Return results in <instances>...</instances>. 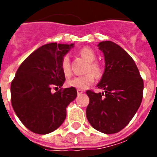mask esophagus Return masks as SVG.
I'll list each match as a JSON object with an SVG mask.
<instances>
[{
    "instance_id": "1",
    "label": "esophagus",
    "mask_w": 157,
    "mask_h": 157,
    "mask_svg": "<svg viewBox=\"0 0 157 157\" xmlns=\"http://www.w3.org/2000/svg\"><path fill=\"white\" fill-rule=\"evenodd\" d=\"M82 93H83V90H77V94H78V95L81 94Z\"/></svg>"
}]
</instances>
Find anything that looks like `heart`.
Wrapping results in <instances>:
<instances>
[{"label":"heart","instance_id":"obj_1","mask_svg":"<svg viewBox=\"0 0 157 157\" xmlns=\"http://www.w3.org/2000/svg\"><path fill=\"white\" fill-rule=\"evenodd\" d=\"M79 54L83 59H85L89 63L86 71H92L85 74L83 76H75L72 79H70L67 82V85L69 87H73L77 90H85L92 85L94 81V76L96 78H100L103 74V66L98 62H94L96 59V54L90 48H82L79 51ZM60 67L64 74V76L68 77L71 75L70 59L68 55H64L61 59Z\"/></svg>","mask_w":157,"mask_h":157}]
</instances>
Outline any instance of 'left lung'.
Here are the masks:
<instances>
[{"instance_id":"obj_1","label":"left lung","mask_w":157,"mask_h":157,"mask_svg":"<svg viewBox=\"0 0 157 157\" xmlns=\"http://www.w3.org/2000/svg\"><path fill=\"white\" fill-rule=\"evenodd\" d=\"M103 53L105 69L97 85L103 93L87 90L90 103L86 117L93 128L103 134H115L124 129L141 104L144 81L130 55L112 41L98 45Z\"/></svg>"}]
</instances>
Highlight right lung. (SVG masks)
I'll list each match as a JSON object with an SVG mask.
<instances>
[{"mask_svg":"<svg viewBox=\"0 0 157 157\" xmlns=\"http://www.w3.org/2000/svg\"><path fill=\"white\" fill-rule=\"evenodd\" d=\"M74 44H46L22 63L11 82V103L21 122L33 133L46 134L58 129L66 118V108L76 98V88L60 89L65 76L62 58Z\"/></svg>","mask_w":157,"mask_h":157,"instance_id":"add662e5","label":"right lung"}]
</instances>
